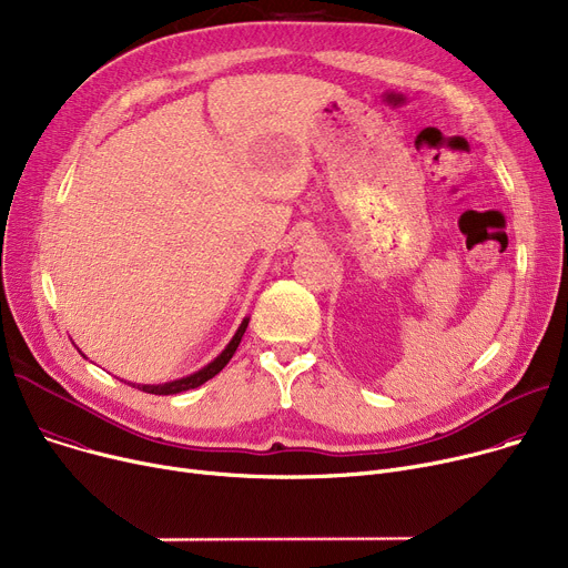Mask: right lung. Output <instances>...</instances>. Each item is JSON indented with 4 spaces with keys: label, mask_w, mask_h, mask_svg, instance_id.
<instances>
[{
    "label": "right lung",
    "mask_w": 568,
    "mask_h": 568,
    "mask_svg": "<svg viewBox=\"0 0 568 568\" xmlns=\"http://www.w3.org/2000/svg\"><path fill=\"white\" fill-rule=\"evenodd\" d=\"M247 323H250V318H245V321L241 323V327L236 329L234 338L230 341V345L225 347V351H223L221 355H217L209 366H204L202 371H197V373H193V375H189V377H182V379L168 382V384H156V386L145 384V386H139V388H143L145 394H154V396H170V394H182V390H189V388H197L200 384H204L206 379L215 377L217 373H221V371L230 364V359L234 357L236 347H239V343H241V338H243V334H245Z\"/></svg>",
    "instance_id": "right-lung-1"
}]
</instances>
